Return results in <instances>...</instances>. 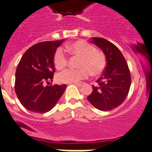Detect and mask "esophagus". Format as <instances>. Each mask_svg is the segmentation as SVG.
Segmentation results:
<instances>
[{
    "mask_svg": "<svg viewBox=\"0 0 152 152\" xmlns=\"http://www.w3.org/2000/svg\"><path fill=\"white\" fill-rule=\"evenodd\" d=\"M73 84H75V85H77V86H80L82 85V83H73Z\"/></svg>",
    "mask_w": 152,
    "mask_h": 152,
    "instance_id": "esophagus-1",
    "label": "esophagus"
}]
</instances>
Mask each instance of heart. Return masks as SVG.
Here are the masks:
<instances>
[{
    "label": "heart",
    "instance_id": "1",
    "mask_svg": "<svg viewBox=\"0 0 152 152\" xmlns=\"http://www.w3.org/2000/svg\"><path fill=\"white\" fill-rule=\"evenodd\" d=\"M67 49L73 55L80 57L78 69H65L57 75L59 83H75L86 79L89 72L92 76H98L104 71L106 59L103 52L85 41H77L66 46ZM68 57L61 47L56 49L54 55V64L57 69H63L66 66Z\"/></svg>",
    "mask_w": 152,
    "mask_h": 152
}]
</instances>
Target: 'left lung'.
Returning <instances> with one entry per match:
<instances>
[{"label": "left lung", "instance_id": "left-lung-1", "mask_svg": "<svg viewBox=\"0 0 152 152\" xmlns=\"http://www.w3.org/2000/svg\"><path fill=\"white\" fill-rule=\"evenodd\" d=\"M91 43L103 51L106 58V67L97 80L98 86H92L89 102L97 109L108 111L119 106L128 95L131 84L130 70L119 49L105 38L93 37Z\"/></svg>", "mask_w": 152, "mask_h": 152}]
</instances>
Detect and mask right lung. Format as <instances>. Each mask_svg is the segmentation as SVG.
<instances>
[{"mask_svg":"<svg viewBox=\"0 0 152 152\" xmlns=\"http://www.w3.org/2000/svg\"><path fill=\"white\" fill-rule=\"evenodd\" d=\"M64 39L44 41L29 48L22 55L15 74V92L20 103L32 112H48L55 107L66 84L46 86L55 73L54 55Z\"/></svg>","mask_w":152,"mask_h":152,"instance_id":"add662e5","label":"right lung"}]
</instances>
